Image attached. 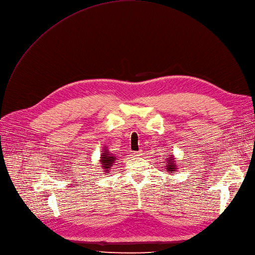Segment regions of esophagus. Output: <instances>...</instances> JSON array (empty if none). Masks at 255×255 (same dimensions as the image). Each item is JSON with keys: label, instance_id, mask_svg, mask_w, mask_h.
Masks as SVG:
<instances>
[{"label": "esophagus", "instance_id": "obj_1", "mask_svg": "<svg viewBox=\"0 0 255 255\" xmlns=\"http://www.w3.org/2000/svg\"><path fill=\"white\" fill-rule=\"evenodd\" d=\"M142 152H143V151H142V149H140V150L134 151L133 154H134V156H135V157H140V156H142Z\"/></svg>", "mask_w": 255, "mask_h": 255}]
</instances>
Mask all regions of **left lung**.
<instances>
[{"instance_id":"8db88e82","label":"left lung","mask_w":255,"mask_h":255,"mask_svg":"<svg viewBox=\"0 0 255 255\" xmlns=\"http://www.w3.org/2000/svg\"><path fill=\"white\" fill-rule=\"evenodd\" d=\"M166 163H167V165H166V169L168 170V171H176V168H177V164H175V160H174V158H172L171 156L169 157V158H167V160L165 161Z\"/></svg>"}]
</instances>
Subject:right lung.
Returning <instances> with one entry per match:
<instances>
[{
	"label": "right lung",
	"instance_id": "right-lung-1",
	"mask_svg": "<svg viewBox=\"0 0 255 255\" xmlns=\"http://www.w3.org/2000/svg\"><path fill=\"white\" fill-rule=\"evenodd\" d=\"M115 160H117V159L114 156V154H110L108 149H105V152H101L100 163L103 164V167H104V169H106V171H109L110 167L113 165V162Z\"/></svg>",
	"mask_w": 255,
	"mask_h": 255
}]
</instances>
